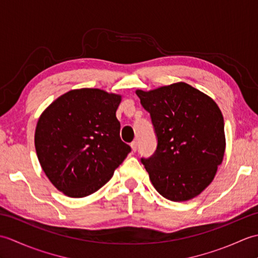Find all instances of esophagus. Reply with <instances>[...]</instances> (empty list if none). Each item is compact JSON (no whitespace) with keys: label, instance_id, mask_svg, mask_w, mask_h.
I'll return each instance as SVG.
<instances>
[{"label":"esophagus","instance_id":"esophagus-1","mask_svg":"<svg viewBox=\"0 0 258 258\" xmlns=\"http://www.w3.org/2000/svg\"><path fill=\"white\" fill-rule=\"evenodd\" d=\"M131 147H132V151H133V152H136V151H138V147H139L138 142H136V141L132 142V143H131Z\"/></svg>","mask_w":258,"mask_h":258}]
</instances>
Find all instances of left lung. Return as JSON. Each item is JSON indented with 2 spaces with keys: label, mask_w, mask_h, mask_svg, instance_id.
<instances>
[{
  "label": "left lung",
  "mask_w": 258,
  "mask_h": 258,
  "mask_svg": "<svg viewBox=\"0 0 258 258\" xmlns=\"http://www.w3.org/2000/svg\"><path fill=\"white\" fill-rule=\"evenodd\" d=\"M150 113L157 147L142 163L155 189L184 202L200 195L215 177L225 152L224 118L210 96L184 82L149 92L136 90Z\"/></svg>",
  "instance_id": "8db88e82"
}]
</instances>
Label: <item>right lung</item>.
Wrapping results in <instances>:
<instances>
[{
    "label": "right lung",
    "mask_w": 258,
    "mask_h": 258,
    "mask_svg": "<svg viewBox=\"0 0 258 258\" xmlns=\"http://www.w3.org/2000/svg\"><path fill=\"white\" fill-rule=\"evenodd\" d=\"M120 100L100 89L72 90L41 114L34 136L38 162L67 196L80 199L100 189L131 152L119 138Z\"/></svg>",
    "instance_id": "obj_1"
}]
</instances>
